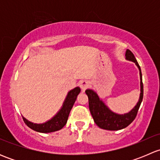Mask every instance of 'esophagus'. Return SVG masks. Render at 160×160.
<instances>
[{"label": "esophagus", "mask_w": 160, "mask_h": 160, "mask_svg": "<svg viewBox=\"0 0 160 160\" xmlns=\"http://www.w3.org/2000/svg\"><path fill=\"white\" fill-rule=\"evenodd\" d=\"M90 85V82L88 80H83L80 83V88H82V90H84Z\"/></svg>", "instance_id": "1"}]
</instances>
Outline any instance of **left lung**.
I'll return each mask as SVG.
<instances>
[{
  "instance_id": "8db88e82",
  "label": "left lung",
  "mask_w": 160,
  "mask_h": 160,
  "mask_svg": "<svg viewBox=\"0 0 160 160\" xmlns=\"http://www.w3.org/2000/svg\"><path fill=\"white\" fill-rule=\"evenodd\" d=\"M125 59L135 62L138 68L140 75V96L136 105L129 112L125 114H117L109 109L102 100L100 99L98 93L92 89H87L86 93L89 100V108L93 121L99 128L105 130L117 131L123 129L130 125L135 118L143 98V83L139 65L133 53L129 49L125 52Z\"/></svg>"
}]
</instances>
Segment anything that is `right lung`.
I'll return each instance as SVG.
<instances>
[{
	"label": "right lung",
	"mask_w": 160,
	"mask_h": 160,
	"mask_svg": "<svg viewBox=\"0 0 160 160\" xmlns=\"http://www.w3.org/2000/svg\"><path fill=\"white\" fill-rule=\"evenodd\" d=\"M80 88L79 87H77L74 89L70 90L59 111L47 122L42 124L33 123V122L27 120L25 118L22 117L24 122L32 130L41 132V133H49V132H53L62 129L67 124L69 114H70L71 109L77 100V95L80 93Z\"/></svg>",
	"instance_id": "obj_1"
}]
</instances>
